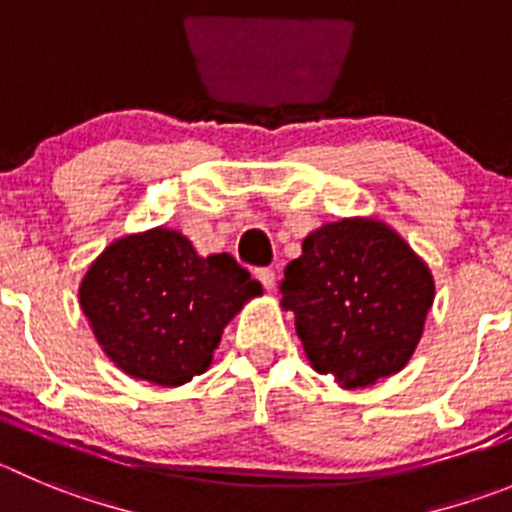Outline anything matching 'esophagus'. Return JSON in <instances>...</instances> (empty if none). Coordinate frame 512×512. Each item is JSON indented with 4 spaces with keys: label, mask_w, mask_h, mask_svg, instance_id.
<instances>
[{
    "label": "esophagus",
    "mask_w": 512,
    "mask_h": 512,
    "mask_svg": "<svg viewBox=\"0 0 512 512\" xmlns=\"http://www.w3.org/2000/svg\"><path fill=\"white\" fill-rule=\"evenodd\" d=\"M255 278L260 280L262 288H265V290L275 288V272H272L270 267H257V270H255Z\"/></svg>",
    "instance_id": "esophagus-1"
}]
</instances>
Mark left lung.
Returning <instances> with one entry per match:
<instances>
[{"mask_svg":"<svg viewBox=\"0 0 512 512\" xmlns=\"http://www.w3.org/2000/svg\"><path fill=\"white\" fill-rule=\"evenodd\" d=\"M280 293L313 369L353 389L404 369L432 308L434 280L394 229L341 219L305 237Z\"/></svg>","mask_w":512,"mask_h":512,"instance_id":"1","label":"left lung"}]
</instances>
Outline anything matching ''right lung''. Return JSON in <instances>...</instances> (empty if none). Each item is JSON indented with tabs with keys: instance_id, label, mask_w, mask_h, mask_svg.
<instances>
[{
	"instance_id": "1",
	"label": "right lung",
	"mask_w": 512,
	"mask_h": 512,
	"mask_svg": "<svg viewBox=\"0 0 512 512\" xmlns=\"http://www.w3.org/2000/svg\"><path fill=\"white\" fill-rule=\"evenodd\" d=\"M260 293L232 255L199 257L184 234L159 227L105 247L85 272L80 305L118 369L181 386L207 371L222 328Z\"/></svg>"
}]
</instances>
